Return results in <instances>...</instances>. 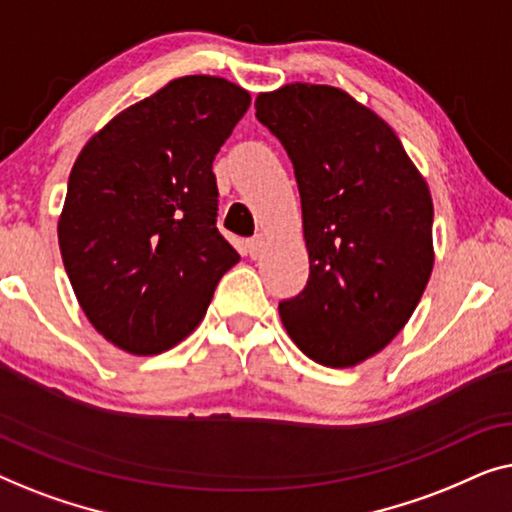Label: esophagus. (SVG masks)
Here are the masks:
<instances>
[{
  "label": "esophagus",
  "instance_id": "1",
  "mask_svg": "<svg viewBox=\"0 0 512 512\" xmlns=\"http://www.w3.org/2000/svg\"><path fill=\"white\" fill-rule=\"evenodd\" d=\"M262 250H264V239H262V236H255V239H248L246 241V253L253 257V259H257L259 255H262Z\"/></svg>",
  "mask_w": 512,
  "mask_h": 512
}]
</instances>
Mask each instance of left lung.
<instances>
[{
  "label": "left lung",
  "mask_w": 512,
  "mask_h": 512,
  "mask_svg": "<svg viewBox=\"0 0 512 512\" xmlns=\"http://www.w3.org/2000/svg\"><path fill=\"white\" fill-rule=\"evenodd\" d=\"M255 109L292 160L311 262L280 320L313 362L355 366L399 334L429 283V187L394 129L348 92L292 83Z\"/></svg>",
  "instance_id": "8db88e82"
}]
</instances>
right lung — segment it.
I'll use <instances>...</instances> for the list:
<instances>
[{
  "instance_id": "add662e5",
  "label": "right lung",
  "mask_w": 512,
  "mask_h": 512,
  "mask_svg": "<svg viewBox=\"0 0 512 512\" xmlns=\"http://www.w3.org/2000/svg\"><path fill=\"white\" fill-rule=\"evenodd\" d=\"M248 106L225 78H176L76 157L57 225L62 262L92 327L120 350L181 343L239 262L215 227L213 160Z\"/></svg>"
}]
</instances>
